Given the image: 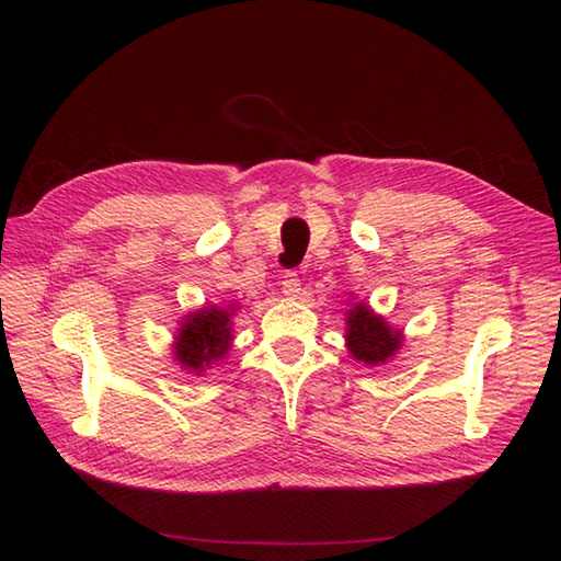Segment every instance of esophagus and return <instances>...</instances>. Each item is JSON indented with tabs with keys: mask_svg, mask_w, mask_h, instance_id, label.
Segmentation results:
<instances>
[{
	"mask_svg": "<svg viewBox=\"0 0 561 561\" xmlns=\"http://www.w3.org/2000/svg\"><path fill=\"white\" fill-rule=\"evenodd\" d=\"M282 289H284V294H287V297H299V291H301V279H299V274L297 272H284V277H282Z\"/></svg>",
	"mask_w": 561,
	"mask_h": 561,
	"instance_id": "esophagus-1",
	"label": "esophagus"
}]
</instances>
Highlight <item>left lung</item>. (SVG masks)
Listing matches in <instances>:
<instances>
[{
    "instance_id": "left-lung-1",
    "label": "left lung",
    "mask_w": 561,
    "mask_h": 561,
    "mask_svg": "<svg viewBox=\"0 0 561 561\" xmlns=\"http://www.w3.org/2000/svg\"><path fill=\"white\" fill-rule=\"evenodd\" d=\"M346 346L364 364H383L401 346V331H393L366 304H356L348 311Z\"/></svg>"
}]
</instances>
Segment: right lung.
<instances>
[{"instance_id": "obj_1", "label": "right lung", "mask_w": 561, "mask_h": 561, "mask_svg": "<svg viewBox=\"0 0 561 561\" xmlns=\"http://www.w3.org/2000/svg\"><path fill=\"white\" fill-rule=\"evenodd\" d=\"M230 309L207 307L195 314H187L175 341V358L190 371H203L213 360L222 358L230 348L232 329H230Z\"/></svg>"}]
</instances>
